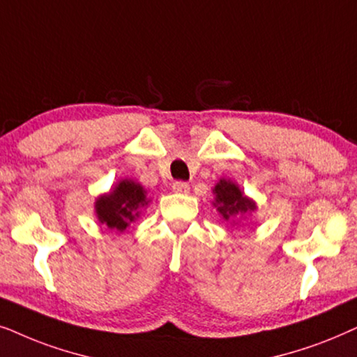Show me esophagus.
Wrapping results in <instances>:
<instances>
[{"mask_svg": "<svg viewBox=\"0 0 357 357\" xmlns=\"http://www.w3.org/2000/svg\"><path fill=\"white\" fill-rule=\"evenodd\" d=\"M189 184L184 183V181H176L173 183V191L174 192H179V194H188L189 192Z\"/></svg>", "mask_w": 357, "mask_h": 357, "instance_id": "1", "label": "esophagus"}]
</instances>
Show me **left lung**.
<instances>
[{
	"label": "left lung",
	"instance_id": "1",
	"mask_svg": "<svg viewBox=\"0 0 357 357\" xmlns=\"http://www.w3.org/2000/svg\"><path fill=\"white\" fill-rule=\"evenodd\" d=\"M213 191H215V196H217L215 199L217 211L222 213L225 220H228V218L234 215H238V213L251 212L256 208L255 204L251 202L248 197H245L243 194H241L240 189L236 188V184L225 181V179H222Z\"/></svg>",
	"mask_w": 357,
	"mask_h": 357
}]
</instances>
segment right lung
<instances>
[{
    "label": "right lung",
    "instance_id": "right-lung-1",
    "mask_svg": "<svg viewBox=\"0 0 357 357\" xmlns=\"http://www.w3.org/2000/svg\"><path fill=\"white\" fill-rule=\"evenodd\" d=\"M146 202L144 188L130 179H123L111 192L98 199L96 213L99 222L112 230L123 231L139 217V207H144Z\"/></svg>",
    "mask_w": 357,
    "mask_h": 357
}]
</instances>
